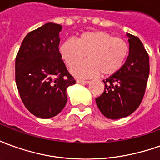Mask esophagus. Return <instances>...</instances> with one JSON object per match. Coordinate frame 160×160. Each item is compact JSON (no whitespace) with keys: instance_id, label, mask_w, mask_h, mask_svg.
I'll return each instance as SVG.
<instances>
[{"instance_id":"esophagus-1","label":"esophagus","mask_w":160,"mask_h":160,"mask_svg":"<svg viewBox=\"0 0 160 160\" xmlns=\"http://www.w3.org/2000/svg\"><path fill=\"white\" fill-rule=\"evenodd\" d=\"M76 81L78 83H82V84H88L90 83L89 80H81V79H77Z\"/></svg>"}]
</instances>
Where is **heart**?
<instances>
[{
  "label": "heart",
  "mask_w": 160,
  "mask_h": 160,
  "mask_svg": "<svg viewBox=\"0 0 160 160\" xmlns=\"http://www.w3.org/2000/svg\"><path fill=\"white\" fill-rule=\"evenodd\" d=\"M61 57L71 67L88 55L89 60L74 65L71 72L79 77H92L98 73L111 76L123 67L129 52L128 42L106 32H85L75 41L67 39L59 47Z\"/></svg>",
  "instance_id": "b5f03b06"
}]
</instances>
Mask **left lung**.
<instances>
[{"label":"left lung","mask_w":160,"mask_h":160,"mask_svg":"<svg viewBox=\"0 0 160 160\" xmlns=\"http://www.w3.org/2000/svg\"><path fill=\"white\" fill-rule=\"evenodd\" d=\"M129 53L118 73L104 80V92L96 98L101 113L110 119L132 114L144 97L149 76V56L137 37L127 33Z\"/></svg>","instance_id":"obj_1"}]
</instances>
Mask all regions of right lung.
I'll return each mask as SVG.
<instances>
[{"instance_id":"obj_1","label":"right lung","mask_w":160,"mask_h":160,"mask_svg":"<svg viewBox=\"0 0 160 160\" xmlns=\"http://www.w3.org/2000/svg\"><path fill=\"white\" fill-rule=\"evenodd\" d=\"M62 26L47 23L29 32L15 60V80L21 100L38 118L58 115L67 104V88L75 80L59 52Z\"/></svg>"}]
</instances>
